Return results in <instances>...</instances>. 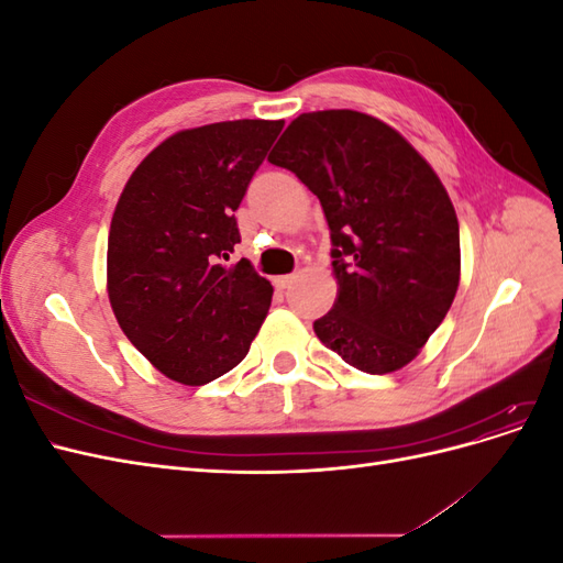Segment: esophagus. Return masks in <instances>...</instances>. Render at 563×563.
Masks as SVG:
<instances>
[{
    "label": "esophagus",
    "instance_id": "1",
    "mask_svg": "<svg viewBox=\"0 0 563 563\" xmlns=\"http://www.w3.org/2000/svg\"><path fill=\"white\" fill-rule=\"evenodd\" d=\"M294 275H279V277H275V279H272V284H275L277 288H279V291H284V288H288V286H291L294 284Z\"/></svg>",
    "mask_w": 563,
    "mask_h": 563
}]
</instances>
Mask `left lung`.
I'll list each match as a JSON object with an SVG mask.
<instances>
[{
  "instance_id": "8db88e82",
  "label": "left lung",
  "mask_w": 563,
  "mask_h": 563,
  "mask_svg": "<svg viewBox=\"0 0 563 563\" xmlns=\"http://www.w3.org/2000/svg\"><path fill=\"white\" fill-rule=\"evenodd\" d=\"M321 201L338 296L314 333L364 373L411 364L460 284V230L446 187L404 135L356 110L294 119L267 157Z\"/></svg>"
}]
</instances>
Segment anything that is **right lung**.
<instances>
[{
	"label": "right lung",
	"instance_id": "right-lung-1",
	"mask_svg": "<svg viewBox=\"0 0 563 563\" xmlns=\"http://www.w3.org/2000/svg\"><path fill=\"white\" fill-rule=\"evenodd\" d=\"M284 119H234L168 135L135 166L112 213L108 298L119 329L180 385L240 364L272 302L242 258L234 211Z\"/></svg>",
	"mask_w": 563,
	"mask_h": 563
}]
</instances>
